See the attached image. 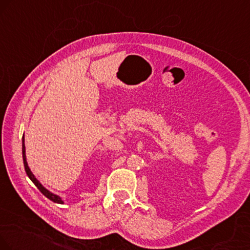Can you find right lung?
<instances>
[{
	"instance_id": "1",
	"label": "right lung",
	"mask_w": 250,
	"mask_h": 250,
	"mask_svg": "<svg viewBox=\"0 0 250 250\" xmlns=\"http://www.w3.org/2000/svg\"><path fill=\"white\" fill-rule=\"evenodd\" d=\"M21 152H23V162H24V168H25V171H26L27 176L30 177V180L32 181L33 183H35V186H36L37 188H38L40 192H42V195H44L45 197H47V198H48V199H51L52 202L58 203V204H63V202H62V200H61V198H60L59 196L54 195V193L50 192V191H48L47 189H45V188L42 187V184H40V182H39L38 180H37V178L35 177V175H33L32 172H31L30 168H29V166H27V162H26V156H25V145H24V135H23V147H21Z\"/></svg>"
}]
</instances>
